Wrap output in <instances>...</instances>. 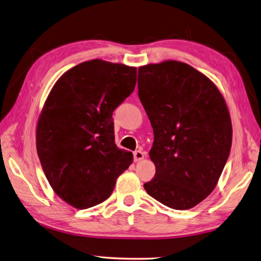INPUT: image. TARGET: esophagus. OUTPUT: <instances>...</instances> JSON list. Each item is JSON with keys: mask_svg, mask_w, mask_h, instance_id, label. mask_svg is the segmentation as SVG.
Returning a JSON list of instances; mask_svg holds the SVG:
<instances>
[{"mask_svg": "<svg viewBox=\"0 0 261 261\" xmlns=\"http://www.w3.org/2000/svg\"><path fill=\"white\" fill-rule=\"evenodd\" d=\"M145 158V153L141 150H136L134 153V159H135V162H139Z\"/></svg>", "mask_w": 261, "mask_h": 261, "instance_id": "esophagus-1", "label": "esophagus"}]
</instances>
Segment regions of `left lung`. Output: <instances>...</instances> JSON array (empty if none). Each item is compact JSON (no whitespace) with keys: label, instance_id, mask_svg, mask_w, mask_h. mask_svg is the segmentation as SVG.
Returning <instances> with one entry per match:
<instances>
[{"label":"left lung","instance_id":"left-lung-1","mask_svg":"<svg viewBox=\"0 0 261 261\" xmlns=\"http://www.w3.org/2000/svg\"><path fill=\"white\" fill-rule=\"evenodd\" d=\"M138 96L154 131L148 195L174 210L197 205L217 186L231 147L228 108L211 80L167 60L138 69Z\"/></svg>","mask_w":261,"mask_h":261}]
</instances>
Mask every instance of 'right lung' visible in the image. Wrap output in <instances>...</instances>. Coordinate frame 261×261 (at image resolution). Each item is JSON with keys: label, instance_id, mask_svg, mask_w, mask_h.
<instances>
[{"label": "right lung", "instance_id": "1", "mask_svg": "<svg viewBox=\"0 0 261 261\" xmlns=\"http://www.w3.org/2000/svg\"><path fill=\"white\" fill-rule=\"evenodd\" d=\"M136 67L84 61L56 82L37 122L36 148L50 186L76 209L111 196L134 155L115 145L113 112L134 92Z\"/></svg>", "mask_w": 261, "mask_h": 261}]
</instances>
